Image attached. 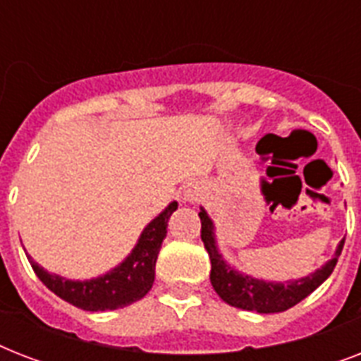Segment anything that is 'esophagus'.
Returning <instances> with one entry per match:
<instances>
[{"label":"esophagus","instance_id":"34e87169","mask_svg":"<svg viewBox=\"0 0 361 361\" xmlns=\"http://www.w3.org/2000/svg\"><path fill=\"white\" fill-rule=\"evenodd\" d=\"M183 200L185 202H195V200H198L197 187H187L185 191H183Z\"/></svg>","mask_w":361,"mask_h":361}]
</instances>
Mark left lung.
Instances as JSON below:
<instances>
[{
	"label": "left lung",
	"mask_w": 361,
	"mask_h": 361,
	"mask_svg": "<svg viewBox=\"0 0 361 361\" xmlns=\"http://www.w3.org/2000/svg\"><path fill=\"white\" fill-rule=\"evenodd\" d=\"M198 217L202 221L200 236H202L204 247H206L209 260H212L209 281H212L214 290L219 294L223 302H226L232 307L245 309V311L268 314L281 313V311L294 307L298 302L307 298L311 292L317 290L330 277L334 268H336L337 258L341 255L343 245H345V238H343L337 243L334 257L305 277L288 281L258 279V277H252V275L236 269L223 257L219 243H217V236H215V223L202 206H200Z\"/></svg>",
	"instance_id": "1"
}]
</instances>
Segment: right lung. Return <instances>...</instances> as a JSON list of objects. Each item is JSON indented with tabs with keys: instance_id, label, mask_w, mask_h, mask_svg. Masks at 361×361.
I'll return each mask as SVG.
<instances>
[{
	"instance_id": "obj_1",
	"label": "right lung",
	"mask_w": 361,
	"mask_h": 361,
	"mask_svg": "<svg viewBox=\"0 0 361 361\" xmlns=\"http://www.w3.org/2000/svg\"><path fill=\"white\" fill-rule=\"evenodd\" d=\"M178 209V202H172L153 217L136 240L135 247L109 271L92 277V279H69L58 274H50L48 269L33 260L27 255L31 268L37 277L47 285V288L84 311H114V309L127 307L130 303L138 302L152 290L155 281V262H157L159 249L166 238L170 215Z\"/></svg>"
}]
</instances>
